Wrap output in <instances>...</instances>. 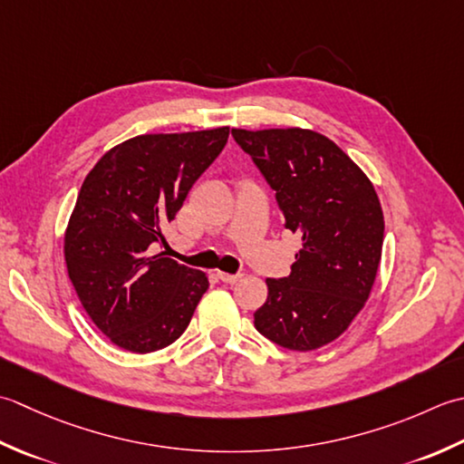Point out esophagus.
<instances>
[{
    "label": "esophagus",
    "mask_w": 464,
    "mask_h": 464,
    "mask_svg": "<svg viewBox=\"0 0 464 464\" xmlns=\"http://www.w3.org/2000/svg\"><path fill=\"white\" fill-rule=\"evenodd\" d=\"M218 278L226 285H236L242 278V274H226V272H218Z\"/></svg>",
    "instance_id": "1"
}]
</instances>
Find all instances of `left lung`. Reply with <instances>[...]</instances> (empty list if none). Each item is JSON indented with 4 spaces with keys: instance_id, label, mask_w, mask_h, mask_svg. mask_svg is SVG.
<instances>
[{
    "instance_id": "8db88e82",
    "label": "left lung",
    "mask_w": 464,
    "mask_h": 464,
    "mask_svg": "<svg viewBox=\"0 0 464 464\" xmlns=\"http://www.w3.org/2000/svg\"><path fill=\"white\" fill-rule=\"evenodd\" d=\"M274 190L285 228L302 236L292 272L266 278L254 312L262 336L314 351L351 326L374 285L384 218L371 179L333 140L300 128L232 130Z\"/></svg>"
}]
</instances>
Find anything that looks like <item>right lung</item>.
Wrapping results in <instances>:
<instances>
[{"label": "right lung", "instance_id": "1", "mask_svg": "<svg viewBox=\"0 0 464 464\" xmlns=\"http://www.w3.org/2000/svg\"><path fill=\"white\" fill-rule=\"evenodd\" d=\"M228 134L216 128L131 138L83 179L65 230V264L93 324L124 351L172 344L208 290L204 272L155 252L168 248V222Z\"/></svg>", "mask_w": 464, "mask_h": 464}]
</instances>
